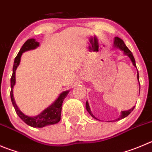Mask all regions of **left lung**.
Returning a JSON list of instances; mask_svg holds the SVG:
<instances>
[{
  "label": "left lung",
  "mask_w": 152,
  "mask_h": 152,
  "mask_svg": "<svg viewBox=\"0 0 152 152\" xmlns=\"http://www.w3.org/2000/svg\"><path fill=\"white\" fill-rule=\"evenodd\" d=\"M114 47L118 48V49H120V50L123 51V52H124V55H127V56L130 58V61H132V63H133L134 66H135V67H137V65H136V61H135V59H134V55H133L132 52L130 51V49H129L126 46V45L124 44V41H123L122 39H121V38L118 37H115ZM139 78H140V77H139V73H138V70H137V79H138V81H139ZM139 83H140V81H139ZM86 110H87V111L88 112L89 114H90L91 115L92 117L94 118L97 119V118H96L95 116L94 115L91 113V109H90V106H89V104H88V101H86ZM134 107H135V106H134V107L130 109V110H127V111H122V112H121V115H120V117H119L118 118L115 119V121H118V120H120V119H122V118H124L127 117V116L128 115L130 114V113H131L133 110H134ZM97 120H99V119H97Z\"/></svg>",
  "instance_id": "8db88e82"
}]
</instances>
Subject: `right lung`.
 <instances>
[{"instance_id": "right-lung-1", "label": "right lung", "mask_w": 152, "mask_h": 152, "mask_svg": "<svg viewBox=\"0 0 152 152\" xmlns=\"http://www.w3.org/2000/svg\"><path fill=\"white\" fill-rule=\"evenodd\" d=\"M39 45V42L35 39H28L23 46H22L21 49L18 52V55L15 57V61L13 64V68H12V75L10 79L11 84V91H10V97L11 101H12V105L15 108L16 114L18 115V117L22 119L25 123H26L28 125L33 127H43L45 126L51 125V124H55L59 122L61 120V109H62V103H63L64 100L66 95L69 93V91H65L61 94L59 97L55 100V101L52 103L51 106L44 110L40 114L38 115L34 116V117H30V116L26 115L20 111L15 103V100L13 97V87L15 84V70L17 67L20 64L21 56L22 53L26 51L34 49L38 47Z\"/></svg>"}]
</instances>
